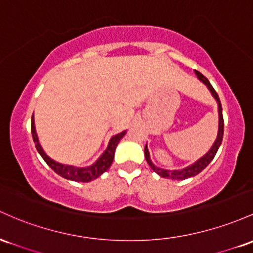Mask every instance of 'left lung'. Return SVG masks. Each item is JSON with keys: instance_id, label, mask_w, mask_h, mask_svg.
Here are the masks:
<instances>
[{"instance_id": "1", "label": "left lung", "mask_w": 253, "mask_h": 253, "mask_svg": "<svg viewBox=\"0 0 253 253\" xmlns=\"http://www.w3.org/2000/svg\"><path fill=\"white\" fill-rule=\"evenodd\" d=\"M196 75H197V78L200 79L201 81H203V84H207V87H208L209 90H211V92L212 96H214V98L216 99V101H217V106H218V131H217V137H216V140H215L214 144H212V147L211 148V150H209V152L207 153V154L204 155L203 158H201L200 160H197L195 164H192V165H190V166L185 167V169H174V171H169V169H159V167L155 166V165L152 163V160H150V158H149L148 148H147V146L144 147V157H146V160H147V163H148V165L150 166V169H152L155 173H158V174L160 175V177L167 178V179H172V180L188 179V178L195 177L196 174H198V173L202 172L203 169H206V167L211 163V160H212V159H214L215 155H216L217 149H218V147H220L221 142H222V137H223V116H222V106H221L220 99H218L217 93L215 92L214 88H212L211 82L208 81V79H207L206 76L203 75V74H201L200 72H197V70H196Z\"/></svg>"}]
</instances>
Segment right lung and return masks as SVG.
Returning a JSON list of instances; mask_svg holds the SVG:
<instances>
[{
    "instance_id": "right-lung-1",
    "label": "right lung",
    "mask_w": 253,
    "mask_h": 253,
    "mask_svg": "<svg viewBox=\"0 0 253 253\" xmlns=\"http://www.w3.org/2000/svg\"><path fill=\"white\" fill-rule=\"evenodd\" d=\"M31 131H32V137L33 141L36 143V148L38 150L39 154L42 155V158L44 159V161L46 163L51 169H53L57 174L61 175V177L65 178V179L74 180V181H82V183H87V181L94 180L95 178L100 177L104 172H106L107 169L111 166L113 158H115V152L116 147H117L118 142L122 140L124 135H126V131L121 132V134L113 136V137L110 140L109 147L105 150L100 158L96 160L95 164H93L92 166L84 167V169H80V167H74V166H68V165H62L53 161L52 159H50L46 154L44 153V150L41 147L38 141V136H37L36 132V126H35V119L32 117V126H31Z\"/></svg>"
}]
</instances>
